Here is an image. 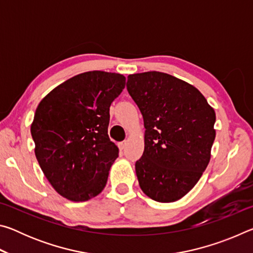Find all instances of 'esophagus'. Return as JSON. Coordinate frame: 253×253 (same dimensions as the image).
<instances>
[{"mask_svg": "<svg viewBox=\"0 0 253 253\" xmlns=\"http://www.w3.org/2000/svg\"><path fill=\"white\" fill-rule=\"evenodd\" d=\"M126 146H127V142H126V140H124V142L118 144V147H119V149H121V151H124V149L126 148Z\"/></svg>", "mask_w": 253, "mask_h": 253, "instance_id": "34e87169", "label": "esophagus"}]
</instances>
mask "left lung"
Instances as JSON below:
<instances>
[{
  "label": "left lung",
  "instance_id": "1",
  "mask_svg": "<svg viewBox=\"0 0 253 253\" xmlns=\"http://www.w3.org/2000/svg\"><path fill=\"white\" fill-rule=\"evenodd\" d=\"M127 90L146 129L143 156L135 164L139 186L154 201L175 202L207 169L215 111L195 87L164 72L129 75Z\"/></svg>",
  "mask_w": 253,
  "mask_h": 253
}]
</instances>
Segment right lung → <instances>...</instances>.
<instances>
[{"instance_id": "obj_1", "label": "right lung", "mask_w": 253, "mask_h": 253, "mask_svg": "<svg viewBox=\"0 0 253 253\" xmlns=\"http://www.w3.org/2000/svg\"><path fill=\"white\" fill-rule=\"evenodd\" d=\"M123 75L88 71L55 87L34 114L31 135L42 172L58 193L74 202L106 186L118 147L109 139V107L125 88Z\"/></svg>"}]
</instances>
